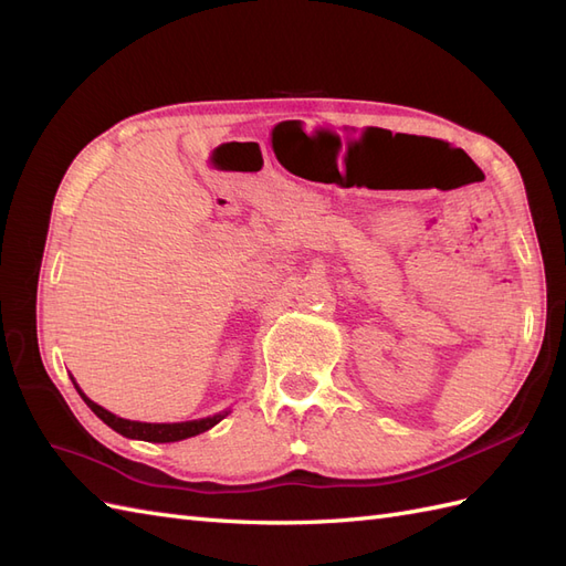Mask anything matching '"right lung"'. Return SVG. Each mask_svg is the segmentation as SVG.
I'll return each mask as SVG.
<instances>
[{
    "label": "right lung",
    "instance_id": "add662e5",
    "mask_svg": "<svg viewBox=\"0 0 566 566\" xmlns=\"http://www.w3.org/2000/svg\"><path fill=\"white\" fill-rule=\"evenodd\" d=\"M75 389L80 391V397L84 399L94 413L104 420L108 427H113L115 432H119L123 437L129 439H144V441H179V439H188V437H196L205 430H210L214 427L224 416H212V418H202V420H191V422H172V424H156V422H134V420H125V418H117L113 413H108L106 408H101L98 403H94L92 399H87L82 394V389L75 385Z\"/></svg>",
    "mask_w": 566,
    "mask_h": 566
}]
</instances>
